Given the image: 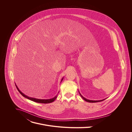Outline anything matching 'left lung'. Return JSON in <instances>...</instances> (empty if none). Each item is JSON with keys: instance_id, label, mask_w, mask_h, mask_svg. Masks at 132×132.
<instances>
[{"instance_id": "1", "label": "left lung", "mask_w": 132, "mask_h": 132, "mask_svg": "<svg viewBox=\"0 0 132 132\" xmlns=\"http://www.w3.org/2000/svg\"><path fill=\"white\" fill-rule=\"evenodd\" d=\"M80 95L81 96V97L82 98V99L84 100H85L86 101H87V102H92V103H93V102H100V101H103V100H98V101H93V100H88V99H86V98H85L84 97H83L81 95V94L80 93Z\"/></svg>"}]
</instances>
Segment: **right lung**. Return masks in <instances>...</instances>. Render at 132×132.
I'll list each match as a JSON object with an SVG mask.
<instances>
[{
  "label": "right lung",
  "mask_w": 132,
  "mask_h": 132,
  "mask_svg": "<svg viewBox=\"0 0 132 132\" xmlns=\"http://www.w3.org/2000/svg\"><path fill=\"white\" fill-rule=\"evenodd\" d=\"M62 80H63V79H62ZM15 86H16V88H17V89H18V90L19 91V92L21 93V95L22 96H23L24 97H25V98H27V99H29V100H31V101H34V102H35L41 103H51V102H53V101L56 99V98H57V96H55V97H54L53 98H52V99H36V98H33L29 97L27 96L26 95H25L24 94H23V93H22V92L20 91V90L18 89V88L17 86H16V85H15Z\"/></svg>",
  "instance_id": "obj_1"
}]
</instances>
